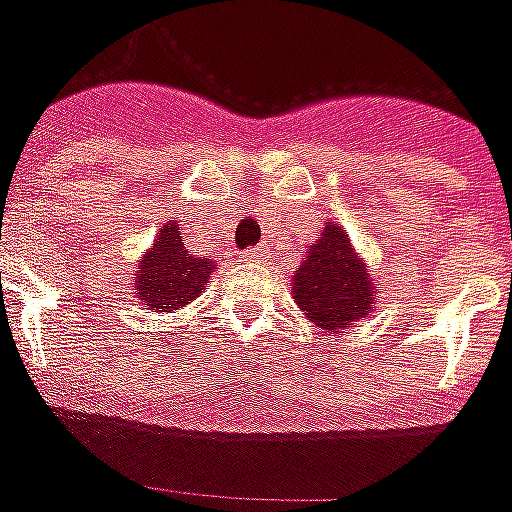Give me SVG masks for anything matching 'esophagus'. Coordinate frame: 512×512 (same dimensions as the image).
Segmentation results:
<instances>
[{
  "label": "esophagus",
  "mask_w": 512,
  "mask_h": 512,
  "mask_svg": "<svg viewBox=\"0 0 512 512\" xmlns=\"http://www.w3.org/2000/svg\"><path fill=\"white\" fill-rule=\"evenodd\" d=\"M242 259H245V261H261V259H264V248L253 245V248H248V251L242 253Z\"/></svg>",
  "instance_id": "esophagus-1"
}]
</instances>
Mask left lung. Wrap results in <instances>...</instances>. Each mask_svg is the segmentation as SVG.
Returning a JSON list of instances; mask_svg holds the SVG:
<instances>
[{
    "label": "left lung",
    "instance_id": "1",
    "mask_svg": "<svg viewBox=\"0 0 512 512\" xmlns=\"http://www.w3.org/2000/svg\"><path fill=\"white\" fill-rule=\"evenodd\" d=\"M374 286L363 261L352 251L349 234L333 223L311 245L308 259L294 272V300L305 316L324 330L363 319L374 302Z\"/></svg>",
    "mask_w": 512,
    "mask_h": 512
}]
</instances>
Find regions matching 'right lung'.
<instances>
[{
    "instance_id": "right-lung-1",
    "label": "right lung",
    "mask_w": 512,
    "mask_h": 512,
    "mask_svg": "<svg viewBox=\"0 0 512 512\" xmlns=\"http://www.w3.org/2000/svg\"><path fill=\"white\" fill-rule=\"evenodd\" d=\"M212 270L215 264L185 251L177 226L166 223L152 251L138 264V297L147 302L149 311H177L199 297L210 283Z\"/></svg>"
}]
</instances>
